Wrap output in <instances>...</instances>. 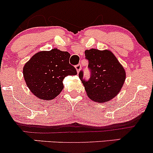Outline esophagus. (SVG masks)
Wrapping results in <instances>:
<instances>
[{"mask_svg": "<svg viewBox=\"0 0 153 153\" xmlns=\"http://www.w3.org/2000/svg\"><path fill=\"white\" fill-rule=\"evenodd\" d=\"M75 68H76V70L78 73H79L80 69H81V65H80V64H78V65H77L76 66H75Z\"/></svg>", "mask_w": 153, "mask_h": 153, "instance_id": "esophagus-1", "label": "esophagus"}]
</instances>
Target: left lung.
Listing matches in <instances>:
<instances>
[{
	"instance_id": "obj_1",
	"label": "left lung",
	"mask_w": 153,
	"mask_h": 153,
	"mask_svg": "<svg viewBox=\"0 0 153 153\" xmlns=\"http://www.w3.org/2000/svg\"><path fill=\"white\" fill-rule=\"evenodd\" d=\"M85 56L88 60L91 77L88 80L84 79L81 70L79 78L88 97L97 102H105L113 99L121 90L126 80L123 66L109 50H85Z\"/></svg>"
}]
</instances>
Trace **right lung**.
<instances>
[{
  "label": "right lung",
  "mask_w": 153,
  "mask_h": 153,
  "mask_svg": "<svg viewBox=\"0 0 153 153\" xmlns=\"http://www.w3.org/2000/svg\"><path fill=\"white\" fill-rule=\"evenodd\" d=\"M70 54L57 48L40 51L32 56L23 68L26 84L38 98L51 100L64 88L63 79L77 71L69 62Z\"/></svg>",
  "instance_id": "add662e5"
}]
</instances>
